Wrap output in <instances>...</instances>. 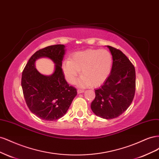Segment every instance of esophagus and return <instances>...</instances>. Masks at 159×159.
Returning a JSON list of instances; mask_svg holds the SVG:
<instances>
[{"mask_svg":"<svg viewBox=\"0 0 159 159\" xmlns=\"http://www.w3.org/2000/svg\"><path fill=\"white\" fill-rule=\"evenodd\" d=\"M83 92H84V89H78V93H83Z\"/></svg>","mask_w":159,"mask_h":159,"instance_id":"1","label":"esophagus"}]
</instances>
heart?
<instances>
[{
    "mask_svg": "<svg viewBox=\"0 0 159 159\" xmlns=\"http://www.w3.org/2000/svg\"><path fill=\"white\" fill-rule=\"evenodd\" d=\"M113 58L111 53L105 49H88L75 52L70 60L63 62L62 70L66 80L74 84L78 75L81 86L98 87L104 83L111 72Z\"/></svg>",
    "mask_w": 159,
    "mask_h": 159,
    "instance_id": "1",
    "label": "heart"
}]
</instances>
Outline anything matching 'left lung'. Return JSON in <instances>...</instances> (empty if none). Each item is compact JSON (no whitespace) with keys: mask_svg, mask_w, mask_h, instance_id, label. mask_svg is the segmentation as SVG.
<instances>
[{"mask_svg":"<svg viewBox=\"0 0 159 159\" xmlns=\"http://www.w3.org/2000/svg\"><path fill=\"white\" fill-rule=\"evenodd\" d=\"M113 56L111 74L103 85L95 90L91 109L98 116L111 119L119 117L131 104L136 88L135 69L119 49L107 46Z\"/></svg>","mask_w":159,"mask_h":159,"instance_id":"left-lung-1","label":"left lung"}]
</instances>
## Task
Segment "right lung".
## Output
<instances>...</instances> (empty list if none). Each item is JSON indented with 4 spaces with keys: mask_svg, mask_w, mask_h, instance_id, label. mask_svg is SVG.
<instances>
[{
    "mask_svg": "<svg viewBox=\"0 0 159 159\" xmlns=\"http://www.w3.org/2000/svg\"><path fill=\"white\" fill-rule=\"evenodd\" d=\"M65 46L56 44L36 51L28 60L22 74L21 85L28 107L37 117L45 121H56L63 117L77 95V90L67 83L61 61ZM47 57L56 64L55 73L46 76L35 69V61Z\"/></svg>",
    "mask_w": 159,
    "mask_h": 159,
    "instance_id": "obj_1",
    "label": "right lung"
}]
</instances>
